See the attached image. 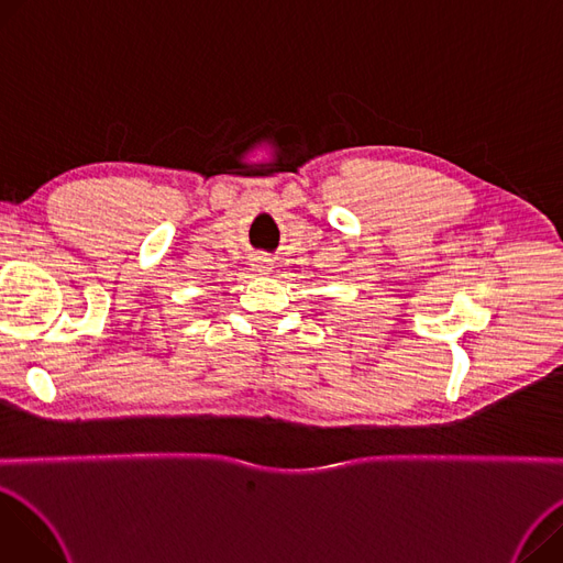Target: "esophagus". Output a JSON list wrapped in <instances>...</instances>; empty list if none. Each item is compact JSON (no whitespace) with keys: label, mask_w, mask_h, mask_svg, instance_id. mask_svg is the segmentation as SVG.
Wrapping results in <instances>:
<instances>
[{"label":"esophagus","mask_w":563,"mask_h":563,"mask_svg":"<svg viewBox=\"0 0 563 563\" xmlns=\"http://www.w3.org/2000/svg\"><path fill=\"white\" fill-rule=\"evenodd\" d=\"M251 272L257 276H267L274 272V260L267 255H255L251 262Z\"/></svg>","instance_id":"esophagus-1"}]
</instances>
